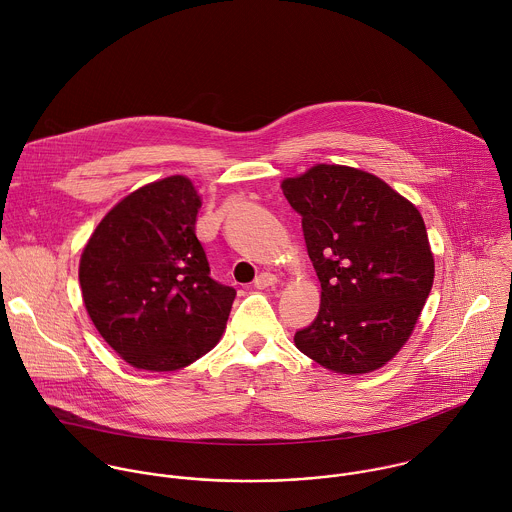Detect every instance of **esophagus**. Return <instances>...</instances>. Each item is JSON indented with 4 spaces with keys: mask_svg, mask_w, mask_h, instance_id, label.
I'll use <instances>...</instances> for the list:
<instances>
[{
    "mask_svg": "<svg viewBox=\"0 0 512 512\" xmlns=\"http://www.w3.org/2000/svg\"><path fill=\"white\" fill-rule=\"evenodd\" d=\"M277 285V277L273 273H261L257 279H255V287L257 289H269Z\"/></svg>",
    "mask_w": 512,
    "mask_h": 512,
    "instance_id": "34e87169",
    "label": "esophagus"
}]
</instances>
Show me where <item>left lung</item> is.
Segmentation results:
<instances>
[{
	"label": "left lung",
	"mask_w": 512,
	"mask_h": 512,
	"mask_svg": "<svg viewBox=\"0 0 512 512\" xmlns=\"http://www.w3.org/2000/svg\"><path fill=\"white\" fill-rule=\"evenodd\" d=\"M303 217L321 281L317 319L295 347L341 375L385 367L409 341L435 281V257L419 209L381 177L317 163L281 181Z\"/></svg>",
	"instance_id": "1"
}]
</instances>
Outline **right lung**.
<instances>
[{"instance_id":"add662e5","label":"right lung","mask_w":512,"mask_h":512,"mask_svg":"<svg viewBox=\"0 0 512 512\" xmlns=\"http://www.w3.org/2000/svg\"><path fill=\"white\" fill-rule=\"evenodd\" d=\"M201 195L185 175L147 183L99 221L79 259L81 297L131 367L179 371L221 339L235 289L209 277L195 235Z\"/></svg>"}]
</instances>
